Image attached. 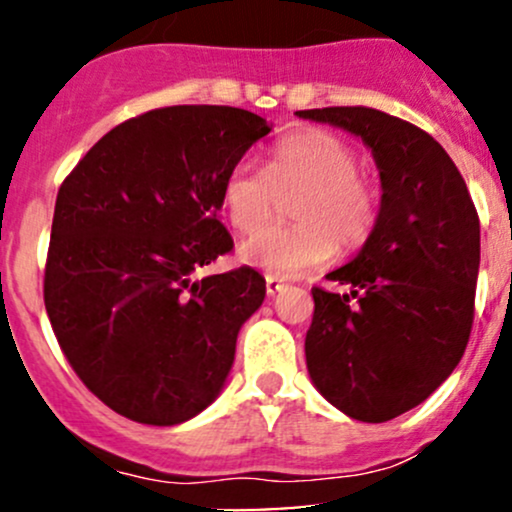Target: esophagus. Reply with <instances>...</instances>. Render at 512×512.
Returning a JSON list of instances; mask_svg holds the SVG:
<instances>
[{
	"label": "esophagus",
	"mask_w": 512,
	"mask_h": 512,
	"mask_svg": "<svg viewBox=\"0 0 512 512\" xmlns=\"http://www.w3.org/2000/svg\"><path fill=\"white\" fill-rule=\"evenodd\" d=\"M267 296H276V293H279L281 289H284V284H281L279 279H276V276H267Z\"/></svg>",
	"instance_id": "1"
}]
</instances>
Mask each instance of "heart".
<instances>
[{"mask_svg":"<svg viewBox=\"0 0 512 512\" xmlns=\"http://www.w3.org/2000/svg\"><path fill=\"white\" fill-rule=\"evenodd\" d=\"M281 198L294 200L290 215L297 223L265 229ZM221 204L236 231L265 229L240 245V257L272 276L322 267L334 248H361L380 216V195L361 175V156L332 132H303L276 142L264 173L250 161L236 163L223 180Z\"/></svg>","mask_w":512,"mask_h":512,"instance_id":"obj_1","label":"heart"}]
</instances>
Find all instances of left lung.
<instances>
[{"instance_id": "left-lung-1", "label": "left lung", "mask_w": 512, "mask_h": 512, "mask_svg": "<svg viewBox=\"0 0 512 512\" xmlns=\"http://www.w3.org/2000/svg\"><path fill=\"white\" fill-rule=\"evenodd\" d=\"M296 115L361 137L380 168L375 231L354 260L327 274L354 291L315 286L305 361L327 402L383 424L424 402L467 349L479 214L460 170L421 127L363 105Z\"/></svg>"}]
</instances>
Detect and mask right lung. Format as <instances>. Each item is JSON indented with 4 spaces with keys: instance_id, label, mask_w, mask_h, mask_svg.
<instances>
[{
    "instance_id": "obj_1",
    "label": "right lung",
    "mask_w": 512,
    "mask_h": 512,
    "mask_svg": "<svg viewBox=\"0 0 512 512\" xmlns=\"http://www.w3.org/2000/svg\"><path fill=\"white\" fill-rule=\"evenodd\" d=\"M267 122L170 105L110 129L57 192L43 298L81 383L127 419L175 426L214 402L264 301L252 267L195 281L233 250L216 219L228 170Z\"/></svg>"
}]
</instances>
